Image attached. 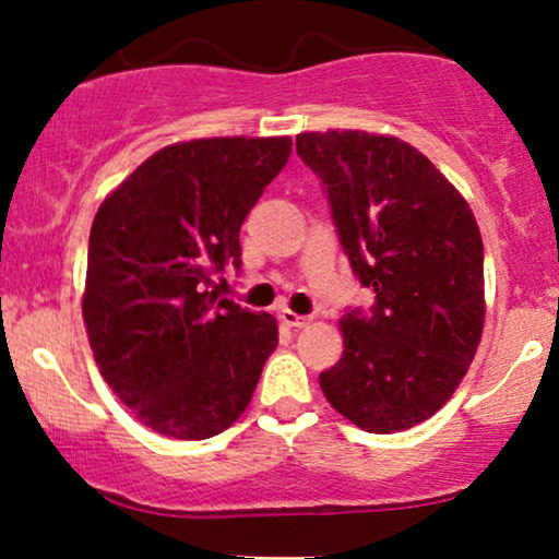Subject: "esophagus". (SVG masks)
I'll use <instances>...</instances> for the list:
<instances>
[{
	"mask_svg": "<svg viewBox=\"0 0 559 559\" xmlns=\"http://www.w3.org/2000/svg\"><path fill=\"white\" fill-rule=\"evenodd\" d=\"M278 318L284 320V325H288V329H301V325H307V320H310L305 316H297V312H292V310H281Z\"/></svg>",
	"mask_w": 559,
	"mask_h": 559,
	"instance_id": "obj_1",
	"label": "esophagus"
}]
</instances>
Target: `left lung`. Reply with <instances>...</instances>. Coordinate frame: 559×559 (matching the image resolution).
<instances>
[{
	"instance_id": "obj_1",
	"label": "left lung",
	"mask_w": 559,
	"mask_h": 559,
	"mask_svg": "<svg viewBox=\"0 0 559 559\" xmlns=\"http://www.w3.org/2000/svg\"><path fill=\"white\" fill-rule=\"evenodd\" d=\"M352 271L376 301L349 307L344 355L320 373L333 409L370 433L428 420L460 386L484 331V241L460 191L407 141L299 133Z\"/></svg>"
}]
</instances>
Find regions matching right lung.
<instances>
[{
    "instance_id": "right-lung-1",
    "label": "right lung",
    "mask_w": 559,
    "mask_h": 559,
    "mask_svg": "<svg viewBox=\"0 0 559 559\" xmlns=\"http://www.w3.org/2000/svg\"><path fill=\"white\" fill-rule=\"evenodd\" d=\"M292 139H197L139 165L88 236L83 323L99 373L152 431L210 439L247 409L278 325L217 294ZM223 281V278H221Z\"/></svg>"
}]
</instances>
